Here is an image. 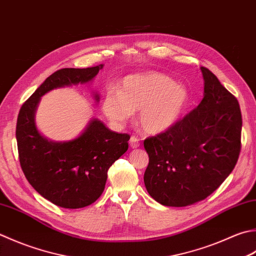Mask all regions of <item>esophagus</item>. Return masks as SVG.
Listing matches in <instances>:
<instances>
[{"instance_id":"obj_1","label":"esophagus","mask_w":256,"mask_h":256,"mask_svg":"<svg viewBox=\"0 0 256 256\" xmlns=\"http://www.w3.org/2000/svg\"><path fill=\"white\" fill-rule=\"evenodd\" d=\"M130 146L132 148H136L140 146V140L136 136H131L130 138Z\"/></svg>"}]
</instances>
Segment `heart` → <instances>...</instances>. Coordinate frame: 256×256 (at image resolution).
Returning <instances> with one entry per match:
<instances>
[{"label":"heart","instance_id":"heart-1","mask_svg":"<svg viewBox=\"0 0 256 256\" xmlns=\"http://www.w3.org/2000/svg\"><path fill=\"white\" fill-rule=\"evenodd\" d=\"M190 93L182 84L158 72L134 73L123 78L118 91L108 90L102 103L110 121L123 125L138 111L136 122L145 133L168 131L188 108Z\"/></svg>","mask_w":256,"mask_h":256}]
</instances>
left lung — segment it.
I'll return each mask as SVG.
<instances>
[{
    "instance_id": "1",
    "label": "left lung",
    "mask_w": 256,
    "mask_h": 256,
    "mask_svg": "<svg viewBox=\"0 0 256 256\" xmlns=\"http://www.w3.org/2000/svg\"><path fill=\"white\" fill-rule=\"evenodd\" d=\"M203 100L172 128L144 141L150 161L148 194L165 206L182 208L212 194L238 162L242 115L238 100L206 68Z\"/></svg>"
}]
</instances>
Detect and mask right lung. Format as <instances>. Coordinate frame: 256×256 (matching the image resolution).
I'll use <instances>...</instances> for the list:
<instances>
[{
	"label": "right lung",
	"mask_w": 256,
	"mask_h": 256,
	"mask_svg": "<svg viewBox=\"0 0 256 256\" xmlns=\"http://www.w3.org/2000/svg\"><path fill=\"white\" fill-rule=\"evenodd\" d=\"M103 66L58 70L22 105L18 116V158L25 178L44 198L64 208L88 206L101 196L108 168L128 151L130 135L115 133L94 118L78 136L52 141L38 131L35 113L43 95L92 82ZM93 98L100 101L98 92Z\"/></svg>",
	"instance_id": "add662e5"
}]
</instances>
